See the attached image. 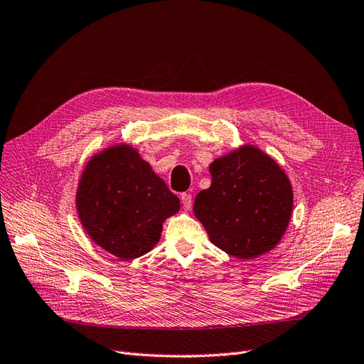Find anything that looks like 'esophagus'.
<instances>
[{"instance_id":"esophagus-1","label":"esophagus","mask_w":364,"mask_h":364,"mask_svg":"<svg viewBox=\"0 0 364 364\" xmlns=\"http://www.w3.org/2000/svg\"><path fill=\"white\" fill-rule=\"evenodd\" d=\"M181 202H182V206H183L185 211H190L191 205H193V197H191V194L182 193V194H181Z\"/></svg>"}]
</instances>
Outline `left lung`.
<instances>
[{
    "label": "left lung",
    "mask_w": 364,
    "mask_h": 364,
    "mask_svg": "<svg viewBox=\"0 0 364 364\" xmlns=\"http://www.w3.org/2000/svg\"><path fill=\"white\" fill-rule=\"evenodd\" d=\"M211 186L194 200V215L211 243L240 259L279 245L293 211L287 174L267 153L245 144L209 165Z\"/></svg>",
    "instance_id": "1"
}]
</instances>
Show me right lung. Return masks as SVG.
I'll list each match as a JSON object with an SVG mask.
<instances>
[{"label":"right lung","instance_id":"1","mask_svg":"<svg viewBox=\"0 0 364 364\" xmlns=\"http://www.w3.org/2000/svg\"><path fill=\"white\" fill-rule=\"evenodd\" d=\"M75 208L97 246L130 261L158 245L162 223L179 211L181 202L135 147L117 144L86 164Z\"/></svg>","mask_w":364,"mask_h":364}]
</instances>
